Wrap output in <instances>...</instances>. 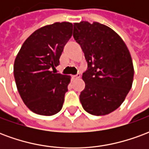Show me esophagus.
I'll return each mask as SVG.
<instances>
[{"instance_id": "obj_1", "label": "esophagus", "mask_w": 149, "mask_h": 149, "mask_svg": "<svg viewBox=\"0 0 149 149\" xmlns=\"http://www.w3.org/2000/svg\"><path fill=\"white\" fill-rule=\"evenodd\" d=\"M81 77V74H77V75H75V76H72V78L73 79H78V78H80Z\"/></svg>"}]
</instances>
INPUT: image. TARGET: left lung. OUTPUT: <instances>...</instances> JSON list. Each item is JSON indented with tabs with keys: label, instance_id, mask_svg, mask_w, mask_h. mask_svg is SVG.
<instances>
[{
	"label": "left lung",
	"instance_id": "8db88e82",
	"mask_svg": "<svg viewBox=\"0 0 149 149\" xmlns=\"http://www.w3.org/2000/svg\"><path fill=\"white\" fill-rule=\"evenodd\" d=\"M73 37L81 45L88 68L80 100L92 115L109 114L120 106L130 91L134 68L130 52L118 34L98 22L73 24Z\"/></svg>",
	"mask_w": 149,
	"mask_h": 149
}]
</instances>
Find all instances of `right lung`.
Instances as JSON below:
<instances>
[{
    "mask_svg": "<svg viewBox=\"0 0 149 149\" xmlns=\"http://www.w3.org/2000/svg\"><path fill=\"white\" fill-rule=\"evenodd\" d=\"M72 33V24L56 22L31 34L21 46L13 66L17 88L25 105L37 114L60 112L70 77L53 73Z\"/></svg>",
    "mask_w": 149,
    "mask_h": 149,
    "instance_id": "1",
    "label": "right lung"
}]
</instances>
